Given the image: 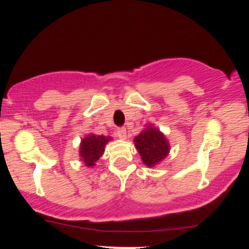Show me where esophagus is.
<instances>
[{
  "instance_id": "obj_1",
  "label": "esophagus",
  "mask_w": 249,
  "mask_h": 249,
  "mask_svg": "<svg viewBox=\"0 0 249 249\" xmlns=\"http://www.w3.org/2000/svg\"><path fill=\"white\" fill-rule=\"evenodd\" d=\"M117 137L121 139H126V130L124 127H121L117 130Z\"/></svg>"
}]
</instances>
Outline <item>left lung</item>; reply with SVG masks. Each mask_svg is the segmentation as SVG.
Returning a JSON list of instances; mask_svg holds the SVG:
<instances>
[{"label":"left lung","instance_id":"obj_1","mask_svg":"<svg viewBox=\"0 0 249 249\" xmlns=\"http://www.w3.org/2000/svg\"><path fill=\"white\" fill-rule=\"evenodd\" d=\"M133 142L134 146L141 154L142 162L148 167H154L160 164L171 150L166 136L153 124L145 126Z\"/></svg>","mask_w":249,"mask_h":249}]
</instances>
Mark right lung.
Wrapping results in <instances>:
<instances>
[{
  "label": "right lung",
  "instance_id": "add662e5",
  "mask_svg": "<svg viewBox=\"0 0 249 249\" xmlns=\"http://www.w3.org/2000/svg\"><path fill=\"white\" fill-rule=\"evenodd\" d=\"M112 141L111 137L98 136L95 133H89L81 141L79 144V158L85 166L93 167L97 160L103 156L105 145Z\"/></svg>",
  "mask_w": 249,
  "mask_h": 249
}]
</instances>
